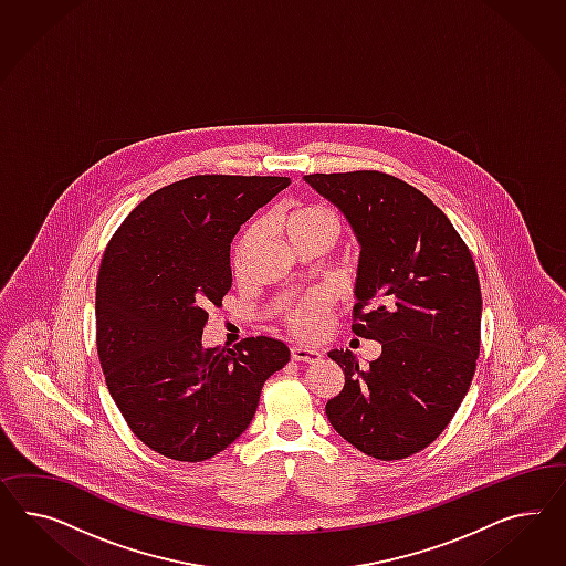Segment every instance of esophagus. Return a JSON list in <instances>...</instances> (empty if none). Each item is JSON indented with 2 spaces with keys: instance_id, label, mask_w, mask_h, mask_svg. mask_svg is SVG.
<instances>
[{
  "instance_id": "34e87169",
  "label": "esophagus",
  "mask_w": 566,
  "mask_h": 566,
  "mask_svg": "<svg viewBox=\"0 0 566 566\" xmlns=\"http://www.w3.org/2000/svg\"><path fill=\"white\" fill-rule=\"evenodd\" d=\"M291 357L298 363H319L322 360V353L308 346H292Z\"/></svg>"
}]
</instances>
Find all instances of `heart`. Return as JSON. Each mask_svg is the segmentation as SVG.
Segmentation results:
<instances>
[{
    "instance_id": "1",
    "label": "heart",
    "mask_w": 566,
    "mask_h": 566,
    "mask_svg": "<svg viewBox=\"0 0 566 566\" xmlns=\"http://www.w3.org/2000/svg\"><path fill=\"white\" fill-rule=\"evenodd\" d=\"M284 232L289 240L322 237L332 244L338 237V220L332 211H327L324 207H303L289 216V220L284 222ZM255 242H258V228L249 230L247 237L239 244L237 259H234V268L239 274L247 270V263H249ZM327 307H329V298L326 294L315 292L303 303L286 311V324L298 336H315L324 327Z\"/></svg>"
}]
</instances>
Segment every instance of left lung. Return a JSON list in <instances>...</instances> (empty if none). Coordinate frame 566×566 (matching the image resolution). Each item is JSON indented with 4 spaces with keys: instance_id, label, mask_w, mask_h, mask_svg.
<instances>
[{
    "instance_id": "1",
    "label": "left lung",
    "mask_w": 566,
    "mask_h": 566,
    "mask_svg": "<svg viewBox=\"0 0 566 566\" xmlns=\"http://www.w3.org/2000/svg\"><path fill=\"white\" fill-rule=\"evenodd\" d=\"M305 182L340 209L359 240L353 332L381 344L367 369L353 350L327 353L344 371L327 419L369 457H411L444 431L475 374V263L444 211L390 174H308Z\"/></svg>"
}]
</instances>
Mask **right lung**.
<instances>
[{
	"label": "right lung",
	"mask_w": 566,
	"mask_h": 566,
	"mask_svg": "<svg viewBox=\"0 0 566 566\" xmlns=\"http://www.w3.org/2000/svg\"><path fill=\"white\" fill-rule=\"evenodd\" d=\"M286 176H190L155 190L103 253L95 319L107 390L143 444L199 463L249 428L291 350L258 336L206 348L209 307L232 286L230 242Z\"/></svg>",
	"instance_id": "1"
}]
</instances>
